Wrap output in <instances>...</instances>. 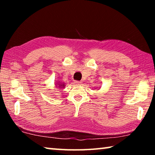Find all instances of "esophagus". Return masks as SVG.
Masks as SVG:
<instances>
[{"label": "esophagus", "instance_id": "34e87169", "mask_svg": "<svg viewBox=\"0 0 155 155\" xmlns=\"http://www.w3.org/2000/svg\"><path fill=\"white\" fill-rule=\"evenodd\" d=\"M74 83V84H76V85H81V83H82L81 81H75Z\"/></svg>", "mask_w": 155, "mask_h": 155}]
</instances>
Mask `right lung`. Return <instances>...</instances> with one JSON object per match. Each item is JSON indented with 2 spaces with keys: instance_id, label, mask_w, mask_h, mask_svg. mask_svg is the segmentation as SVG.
<instances>
[{
  "instance_id": "1",
  "label": "right lung",
  "mask_w": 155,
  "mask_h": 155,
  "mask_svg": "<svg viewBox=\"0 0 155 155\" xmlns=\"http://www.w3.org/2000/svg\"><path fill=\"white\" fill-rule=\"evenodd\" d=\"M57 85H56L57 87H59V89H62V88H64L65 87V83H60V82H58L57 83ZM56 86V87H57Z\"/></svg>"
}]
</instances>
